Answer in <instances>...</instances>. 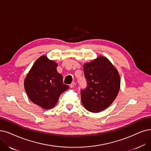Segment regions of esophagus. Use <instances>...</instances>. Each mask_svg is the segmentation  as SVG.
I'll use <instances>...</instances> for the list:
<instances>
[{
  "label": "esophagus",
  "instance_id": "obj_1",
  "mask_svg": "<svg viewBox=\"0 0 151 151\" xmlns=\"http://www.w3.org/2000/svg\"><path fill=\"white\" fill-rule=\"evenodd\" d=\"M75 85H76V83L75 82H72L70 85V88H74V86H75Z\"/></svg>",
  "mask_w": 151,
  "mask_h": 151
}]
</instances>
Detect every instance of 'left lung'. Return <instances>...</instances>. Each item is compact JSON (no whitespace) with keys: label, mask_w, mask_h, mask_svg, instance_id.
<instances>
[{"label":"left lung","mask_w":151,"mask_h":151,"mask_svg":"<svg viewBox=\"0 0 151 151\" xmlns=\"http://www.w3.org/2000/svg\"><path fill=\"white\" fill-rule=\"evenodd\" d=\"M87 87L81 91V101L86 110L99 113L116 98L120 88L118 70L105 56H99L83 66Z\"/></svg>","instance_id":"obj_1"}]
</instances>
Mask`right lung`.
<instances>
[{"label":"right lung","instance_id":"add662e5","mask_svg":"<svg viewBox=\"0 0 151 151\" xmlns=\"http://www.w3.org/2000/svg\"><path fill=\"white\" fill-rule=\"evenodd\" d=\"M58 64L46 56L35 62L24 80V87L29 100L45 110L55 106L59 96L69 87L63 83L57 71Z\"/></svg>","mask_w":151,"mask_h":151}]
</instances>
